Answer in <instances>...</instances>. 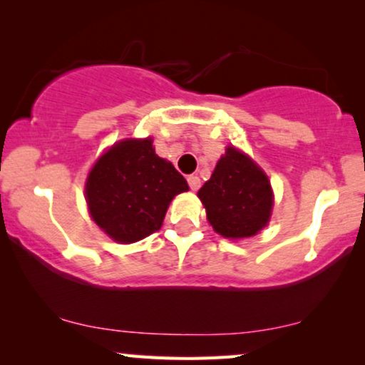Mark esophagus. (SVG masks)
Instances as JSON below:
<instances>
[{"mask_svg": "<svg viewBox=\"0 0 365 365\" xmlns=\"http://www.w3.org/2000/svg\"><path fill=\"white\" fill-rule=\"evenodd\" d=\"M187 184L192 191H197L199 186H201V179H199L196 174H191V176H187Z\"/></svg>", "mask_w": 365, "mask_h": 365, "instance_id": "34e87169", "label": "esophagus"}]
</instances>
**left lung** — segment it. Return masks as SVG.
Segmentation results:
<instances>
[{
	"mask_svg": "<svg viewBox=\"0 0 365 365\" xmlns=\"http://www.w3.org/2000/svg\"><path fill=\"white\" fill-rule=\"evenodd\" d=\"M197 196L206 207L209 224L227 239L256 236L271 216L272 191L267 176L232 146L219 159Z\"/></svg>",
	"mask_w": 365,
	"mask_h": 365,
	"instance_id": "obj_1",
	"label": "left lung"
}]
</instances>
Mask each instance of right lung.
Listing matches in <instances>:
<instances>
[{
  "label": "right lung",
  "instance_id": "right-lung-1",
  "mask_svg": "<svg viewBox=\"0 0 365 365\" xmlns=\"http://www.w3.org/2000/svg\"><path fill=\"white\" fill-rule=\"evenodd\" d=\"M151 139H128L103 154L88 176L86 199L94 222L118 242H136L161 227L169 202L187 191Z\"/></svg>",
  "mask_w": 365,
  "mask_h": 365
}]
</instances>
